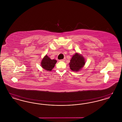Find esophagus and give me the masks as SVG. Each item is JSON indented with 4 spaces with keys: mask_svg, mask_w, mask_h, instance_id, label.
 I'll list each match as a JSON object with an SVG mask.
<instances>
[{
    "mask_svg": "<svg viewBox=\"0 0 122 122\" xmlns=\"http://www.w3.org/2000/svg\"><path fill=\"white\" fill-rule=\"evenodd\" d=\"M65 58H64V59H61V60H60V61H63V62L65 61Z\"/></svg>",
    "mask_w": 122,
    "mask_h": 122,
    "instance_id": "34e87169",
    "label": "esophagus"
}]
</instances>
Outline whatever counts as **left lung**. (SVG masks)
<instances>
[{"instance_id": "1", "label": "left lung", "mask_w": 122, "mask_h": 122, "mask_svg": "<svg viewBox=\"0 0 122 122\" xmlns=\"http://www.w3.org/2000/svg\"><path fill=\"white\" fill-rule=\"evenodd\" d=\"M85 63L86 61L84 57L76 52L70 60L69 63L70 69L73 71H79L84 67Z\"/></svg>"}]
</instances>
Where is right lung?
Wrapping results in <instances>:
<instances>
[{
    "instance_id": "right-lung-1",
    "label": "right lung",
    "mask_w": 122,
    "mask_h": 122,
    "mask_svg": "<svg viewBox=\"0 0 122 122\" xmlns=\"http://www.w3.org/2000/svg\"><path fill=\"white\" fill-rule=\"evenodd\" d=\"M57 62L56 60L51 59L46 55L41 60V66L42 68L47 71H51L54 67Z\"/></svg>"
}]
</instances>
